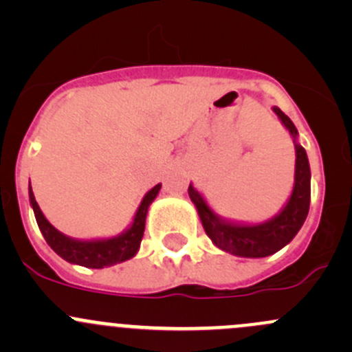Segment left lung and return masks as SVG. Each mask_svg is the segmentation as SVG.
<instances>
[{
	"mask_svg": "<svg viewBox=\"0 0 352 352\" xmlns=\"http://www.w3.org/2000/svg\"><path fill=\"white\" fill-rule=\"evenodd\" d=\"M272 110L293 138L294 153H296L293 190L278 214L261 223L233 221L219 216L192 186V182L189 186V197L196 206L206 235L219 250L228 252L236 257L261 258L279 252L296 236L310 209L311 173L307 151L298 143V129L289 117L279 107H272Z\"/></svg>",
	"mask_w": 352,
	"mask_h": 352,
	"instance_id": "left-lung-1",
	"label": "left lung"
}]
</instances>
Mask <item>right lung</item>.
Listing matches in <instances>:
<instances>
[{
    "mask_svg": "<svg viewBox=\"0 0 352 352\" xmlns=\"http://www.w3.org/2000/svg\"><path fill=\"white\" fill-rule=\"evenodd\" d=\"M160 189H162V184H156L153 189H150L144 194L140 208L136 209V214H134L133 221H131V225L124 232H120L116 236H109V239L94 240L73 239V236H67L65 233L59 232L58 228H54L47 221V218L41 211V208H38L34 192H32V186H28V197H30V206L34 209L38 230L44 235L49 247L59 257L65 258L69 264L83 265V267L90 269H104L129 261V258H133L138 254L141 240H143L144 235L148 208H150L151 202L158 196Z\"/></svg>",
    "mask_w": 352,
    "mask_h": 352,
    "instance_id": "add662e5",
    "label": "right lung"
}]
</instances>
